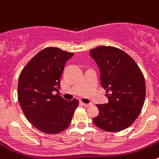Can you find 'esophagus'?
<instances>
[{
    "mask_svg": "<svg viewBox=\"0 0 159 159\" xmlns=\"http://www.w3.org/2000/svg\"><path fill=\"white\" fill-rule=\"evenodd\" d=\"M82 105L85 107H89L91 106V104H89V103H82Z\"/></svg>",
    "mask_w": 159,
    "mask_h": 159,
    "instance_id": "esophagus-1",
    "label": "esophagus"
}]
</instances>
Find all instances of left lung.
I'll return each mask as SVG.
<instances>
[{
	"label": "left lung",
	"instance_id": "obj_1",
	"mask_svg": "<svg viewBox=\"0 0 159 159\" xmlns=\"http://www.w3.org/2000/svg\"><path fill=\"white\" fill-rule=\"evenodd\" d=\"M100 70V83L106 90L107 103L99 109L93 124L107 132L123 131L134 123L145 99V82L134 60L120 48L100 46L89 52Z\"/></svg>",
	"mask_w": 159,
	"mask_h": 159
}]
</instances>
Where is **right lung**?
Returning <instances> with one entry per match:
<instances>
[{
    "label": "right lung",
    "instance_id": "right-lung-1",
    "mask_svg": "<svg viewBox=\"0 0 159 159\" xmlns=\"http://www.w3.org/2000/svg\"><path fill=\"white\" fill-rule=\"evenodd\" d=\"M47 47L23 68L18 79V98L28 121L42 132L55 134L70 126L79 100H66L59 94L65 64L73 56ZM53 91L57 93L53 94Z\"/></svg>",
    "mask_w": 159,
    "mask_h": 159
}]
</instances>
